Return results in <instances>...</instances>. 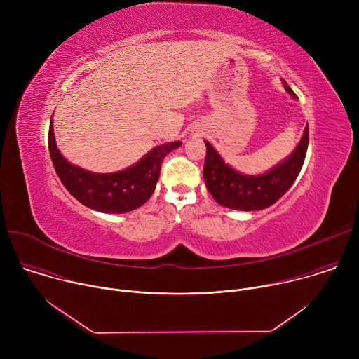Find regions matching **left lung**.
I'll return each mask as SVG.
<instances>
[{
  "label": "left lung",
  "mask_w": 359,
  "mask_h": 359,
  "mask_svg": "<svg viewBox=\"0 0 359 359\" xmlns=\"http://www.w3.org/2000/svg\"><path fill=\"white\" fill-rule=\"evenodd\" d=\"M290 95L297 96L284 82ZM309 125L292 151V155L276 166L273 170L260 176H245L227 166L215 147L206 143V159H204L203 177L213 198L224 208L234 210H262L270 208L295 182L309 147Z\"/></svg>",
  "instance_id": "1"
}]
</instances>
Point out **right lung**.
<instances>
[{
  "label": "right lung",
  "mask_w": 359,
  "mask_h": 359,
  "mask_svg": "<svg viewBox=\"0 0 359 359\" xmlns=\"http://www.w3.org/2000/svg\"><path fill=\"white\" fill-rule=\"evenodd\" d=\"M180 144L182 142H172L156 146L129 169L100 175L76 168L64 159L55 144L53 119L48 133L49 155L65 189L83 206L102 213H126L140 208L155 191L163 159Z\"/></svg>",
  "instance_id": "1"
}]
</instances>
